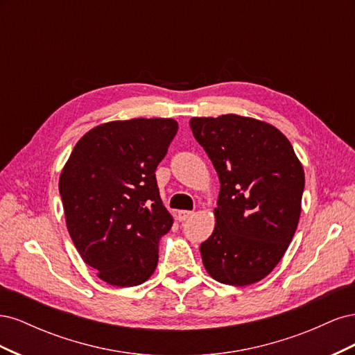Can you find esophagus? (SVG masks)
I'll return each instance as SVG.
<instances>
[{
	"label": "esophagus",
	"instance_id": "esophagus-1",
	"mask_svg": "<svg viewBox=\"0 0 355 355\" xmlns=\"http://www.w3.org/2000/svg\"><path fill=\"white\" fill-rule=\"evenodd\" d=\"M191 216H192V211H189V210H179V211H178V219H179L180 222L187 220V219L191 218Z\"/></svg>",
	"mask_w": 355,
	"mask_h": 355
}]
</instances>
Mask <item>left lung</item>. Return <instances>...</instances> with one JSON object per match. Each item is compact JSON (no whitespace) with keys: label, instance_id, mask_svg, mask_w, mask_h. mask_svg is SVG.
Returning <instances> with one entry per match:
<instances>
[{"label":"left lung","instance_id":"1","mask_svg":"<svg viewBox=\"0 0 355 355\" xmlns=\"http://www.w3.org/2000/svg\"><path fill=\"white\" fill-rule=\"evenodd\" d=\"M189 127L216 168L220 191L214 230L201 243L206 271L230 286L261 282L296 232L304 167L277 127L250 116H194Z\"/></svg>","mask_w":355,"mask_h":355}]
</instances>
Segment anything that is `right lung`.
<instances>
[{
	"instance_id": "obj_1",
	"label": "right lung",
	"mask_w": 355,
	"mask_h": 355,
	"mask_svg": "<svg viewBox=\"0 0 355 355\" xmlns=\"http://www.w3.org/2000/svg\"><path fill=\"white\" fill-rule=\"evenodd\" d=\"M176 132L173 118L96 125L62 168L59 192L68 232L105 283L133 287L155 271L158 241L173 225L155 170Z\"/></svg>"
}]
</instances>
